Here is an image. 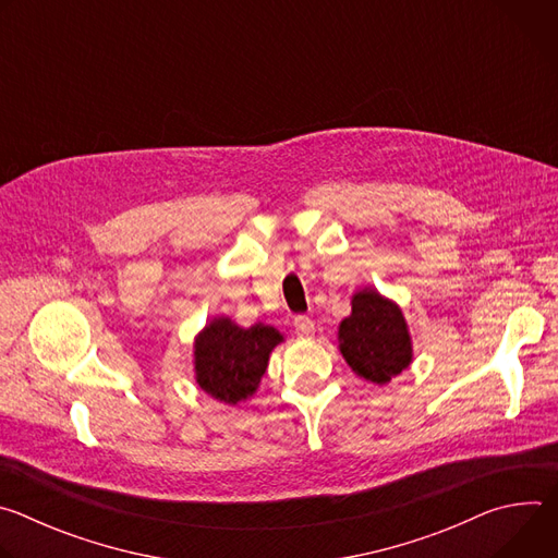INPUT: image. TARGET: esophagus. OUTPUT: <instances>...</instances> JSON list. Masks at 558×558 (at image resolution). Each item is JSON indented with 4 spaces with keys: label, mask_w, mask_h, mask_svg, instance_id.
<instances>
[{
    "label": "esophagus",
    "mask_w": 558,
    "mask_h": 558,
    "mask_svg": "<svg viewBox=\"0 0 558 558\" xmlns=\"http://www.w3.org/2000/svg\"><path fill=\"white\" fill-rule=\"evenodd\" d=\"M293 327H295V331H298L302 338H311V336L315 333V325H313L311 317H306V315H298L295 320H293Z\"/></svg>",
    "instance_id": "1"
}]
</instances>
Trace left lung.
<instances>
[{
  "label": "left lung",
  "mask_w": 558,
  "mask_h": 558,
  "mask_svg": "<svg viewBox=\"0 0 558 558\" xmlns=\"http://www.w3.org/2000/svg\"><path fill=\"white\" fill-rule=\"evenodd\" d=\"M338 342L353 373L377 386L388 384L413 362V340L400 304L373 287L353 293L351 315L340 323Z\"/></svg>",
  "instance_id": "1"
}]
</instances>
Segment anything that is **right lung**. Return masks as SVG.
<instances>
[{"instance_id": "right-lung-1", "label": "right lung", "mask_w": 558, "mask_h": 558, "mask_svg": "<svg viewBox=\"0 0 558 558\" xmlns=\"http://www.w3.org/2000/svg\"><path fill=\"white\" fill-rule=\"evenodd\" d=\"M282 340V333L269 325L243 329L229 317H214L194 340L196 384L218 402L231 407L247 402Z\"/></svg>"}]
</instances>
